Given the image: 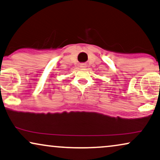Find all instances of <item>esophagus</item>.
Segmentation results:
<instances>
[{"instance_id": "34e87169", "label": "esophagus", "mask_w": 160, "mask_h": 160, "mask_svg": "<svg viewBox=\"0 0 160 160\" xmlns=\"http://www.w3.org/2000/svg\"><path fill=\"white\" fill-rule=\"evenodd\" d=\"M81 67L85 68V67H86V64H81Z\"/></svg>"}]
</instances>
